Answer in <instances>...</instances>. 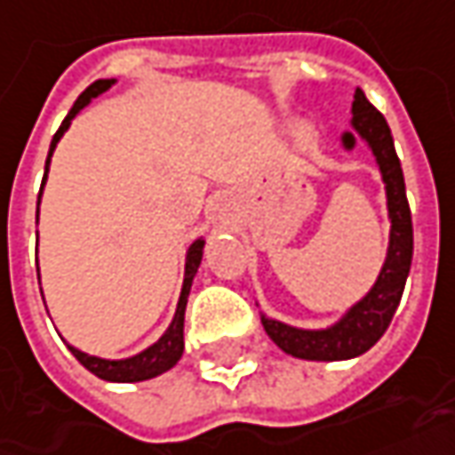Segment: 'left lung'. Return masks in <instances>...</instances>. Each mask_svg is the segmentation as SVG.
<instances>
[{
	"label": "left lung",
	"mask_w": 455,
	"mask_h": 455,
	"mask_svg": "<svg viewBox=\"0 0 455 455\" xmlns=\"http://www.w3.org/2000/svg\"><path fill=\"white\" fill-rule=\"evenodd\" d=\"M354 129L369 141L371 151L376 154V162L381 166L383 181H386L388 216H391L388 256L369 296L358 301L336 326L326 331H301L281 321L261 316V323L271 336V341L279 346L281 351L296 358H306V361H344V358L361 356L363 351H369L371 346L381 339L396 314L403 286L409 279L411 259H413V224H411L406 184H403V172L396 156L394 137L381 111L371 104L361 89H356L354 94ZM344 144L354 147V137L344 134Z\"/></svg>",
	"instance_id": "1"
}]
</instances>
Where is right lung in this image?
I'll use <instances>...</instances> for the list:
<instances>
[{
	"label": "right lung",
	"mask_w": 455,
	"mask_h": 455,
	"mask_svg": "<svg viewBox=\"0 0 455 455\" xmlns=\"http://www.w3.org/2000/svg\"><path fill=\"white\" fill-rule=\"evenodd\" d=\"M114 84V79H99L92 86H86L84 92L79 94V99L74 101L72 111L67 114V119L61 122V126L57 129V134L52 139V147H49V156H46V169H49V159H52V151L57 147V141L61 139V134L69 129L72 119L84 109L86 104L92 101L94 97H99L101 92H107L109 86ZM46 181V174H44ZM42 181V184H44ZM202 251H204V241H194L191 249L187 253V274H184V289H181V296H179V306H176L174 321L169 326V331L164 333L162 339L156 341L154 346H149L147 351H141L139 356L126 358V361H107V358H97V356H86L82 351H76L69 346L76 361L89 369L94 376L104 379V381H114V383H132V381H147V379H154L159 376L164 371H169L174 366L176 361L181 358L184 354V311H187V299L188 291H191V281H194V274L196 268L202 264Z\"/></svg>",
	"instance_id": "right-lung-1"
}]
</instances>
